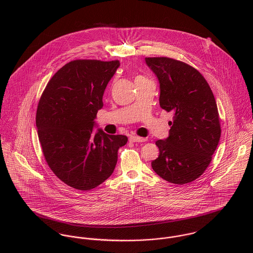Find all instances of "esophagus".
I'll return each instance as SVG.
<instances>
[{
    "mask_svg": "<svg viewBox=\"0 0 253 253\" xmlns=\"http://www.w3.org/2000/svg\"><path fill=\"white\" fill-rule=\"evenodd\" d=\"M129 140L131 141V142H145L146 141V139L145 138H142V137H138V136H130L129 137Z\"/></svg>",
    "mask_w": 253,
    "mask_h": 253,
    "instance_id": "1",
    "label": "esophagus"
}]
</instances>
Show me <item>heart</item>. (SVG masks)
<instances>
[{"mask_svg": "<svg viewBox=\"0 0 253 253\" xmlns=\"http://www.w3.org/2000/svg\"><path fill=\"white\" fill-rule=\"evenodd\" d=\"M137 78H139V77H137Z\"/></svg>", "mask_w": 253, "mask_h": 253, "instance_id": "heart-1", "label": "heart"}]
</instances>
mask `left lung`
<instances>
[{
  "label": "left lung",
  "mask_w": 253,
  "mask_h": 253,
  "mask_svg": "<svg viewBox=\"0 0 253 253\" xmlns=\"http://www.w3.org/2000/svg\"><path fill=\"white\" fill-rule=\"evenodd\" d=\"M145 62L158 78L161 108L173 114L169 136L156 142L160 155L152 168L170 183H190L205 172L220 139L215 98L192 66L168 57H146Z\"/></svg>",
  "instance_id": "8db88e82"
}]
</instances>
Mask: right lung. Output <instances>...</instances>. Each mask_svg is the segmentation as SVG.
<instances>
[{"mask_svg":"<svg viewBox=\"0 0 253 253\" xmlns=\"http://www.w3.org/2000/svg\"><path fill=\"white\" fill-rule=\"evenodd\" d=\"M120 61L74 60L54 74L37 109L38 136L53 173L80 191L93 189L113 173L126 135L96 131L103 94Z\"/></svg>","mask_w":253,"mask_h":253,"instance_id":"add662e5","label":"right lung"}]
</instances>
